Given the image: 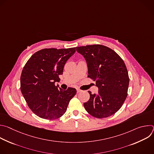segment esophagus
<instances>
[{
    "label": "esophagus",
    "mask_w": 154,
    "mask_h": 154,
    "mask_svg": "<svg viewBox=\"0 0 154 154\" xmlns=\"http://www.w3.org/2000/svg\"><path fill=\"white\" fill-rule=\"evenodd\" d=\"M80 92H82V90L79 88H77V93H80Z\"/></svg>",
    "instance_id": "34e87169"
}]
</instances>
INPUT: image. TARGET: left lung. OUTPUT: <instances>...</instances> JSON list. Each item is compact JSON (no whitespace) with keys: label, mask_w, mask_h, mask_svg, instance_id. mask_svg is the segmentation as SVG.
I'll return each mask as SVG.
<instances>
[{"label":"left lung","mask_w":154,"mask_h":154,"mask_svg":"<svg viewBox=\"0 0 154 154\" xmlns=\"http://www.w3.org/2000/svg\"><path fill=\"white\" fill-rule=\"evenodd\" d=\"M85 58L89 77L96 82L99 93L92 94L84 103L86 112L97 118H105L116 113L127 96L129 77L126 66L112 49L100 45L76 48Z\"/></svg>","instance_id":"8db88e82"}]
</instances>
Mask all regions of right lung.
Returning <instances> with one entry per match:
<instances>
[{
  "instance_id": "obj_1",
  "label": "right lung",
  "mask_w": 154,
  "mask_h": 154,
  "mask_svg": "<svg viewBox=\"0 0 154 154\" xmlns=\"http://www.w3.org/2000/svg\"><path fill=\"white\" fill-rule=\"evenodd\" d=\"M75 52V48L43 49L33 54L25 64L20 75V91L30 109L39 118H60L76 94L73 88L64 91L55 85L60 80L65 63Z\"/></svg>"
}]
</instances>
